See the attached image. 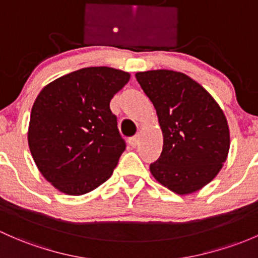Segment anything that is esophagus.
Returning a JSON list of instances; mask_svg holds the SVG:
<instances>
[{
  "mask_svg": "<svg viewBox=\"0 0 258 258\" xmlns=\"http://www.w3.org/2000/svg\"><path fill=\"white\" fill-rule=\"evenodd\" d=\"M138 140H140V136H138V135H136V136H134V137L130 138V140H128L130 146H131L132 148L136 147V146L138 145Z\"/></svg>",
  "mask_w": 258,
  "mask_h": 258,
  "instance_id": "obj_1",
  "label": "esophagus"
}]
</instances>
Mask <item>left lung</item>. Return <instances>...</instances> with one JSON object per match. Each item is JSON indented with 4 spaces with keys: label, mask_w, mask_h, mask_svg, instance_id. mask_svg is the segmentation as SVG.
<instances>
[{
    "label": "left lung",
    "mask_w": 258,
    "mask_h": 258,
    "mask_svg": "<svg viewBox=\"0 0 258 258\" xmlns=\"http://www.w3.org/2000/svg\"><path fill=\"white\" fill-rule=\"evenodd\" d=\"M157 111L163 134L161 157L150 165L152 175L179 195L210 183L226 161L230 132L214 97L188 75L173 70L136 74Z\"/></svg>",
    "instance_id": "obj_1"
}]
</instances>
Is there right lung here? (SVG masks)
I'll list each match as a JSON object with an SVG mask.
<instances>
[{
	"mask_svg": "<svg viewBox=\"0 0 258 258\" xmlns=\"http://www.w3.org/2000/svg\"><path fill=\"white\" fill-rule=\"evenodd\" d=\"M128 80V73L113 68H83L37 96L28 146L39 172L59 191L83 195L111 177L126 143L110 101Z\"/></svg>",
	"mask_w": 258,
	"mask_h": 258,
	"instance_id": "add662e5",
	"label": "right lung"
}]
</instances>
